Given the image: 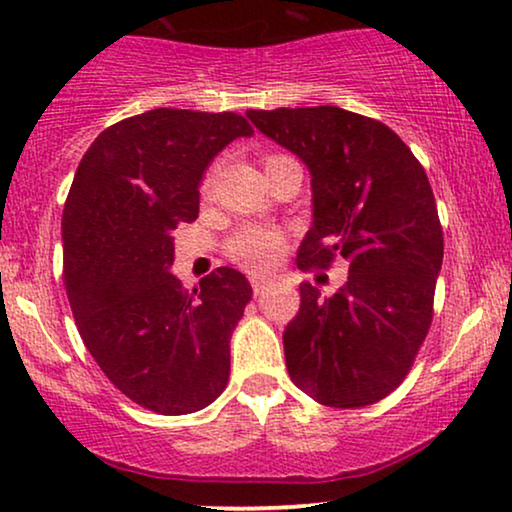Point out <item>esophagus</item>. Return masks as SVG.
I'll use <instances>...</instances> for the list:
<instances>
[{
    "label": "esophagus",
    "instance_id": "1",
    "mask_svg": "<svg viewBox=\"0 0 512 512\" xmlns=\"http://www.w3.org/2000/svg\"><path fill=\"white\" fill-rule=\"evenodd\" d=\"M266 285H269V280H264V278H253V292H255V297H259V294H264Z\"/></svg>",
    "mask_w": 512,
    "mask_h": 512
}]
</instances>
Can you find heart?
I'll list each match as a JSON object with an SVG mask.
<instances>
[{"mask_svg":"<svg viewBox=\"0 0 512 512\" xmlns=\"http://www.w3.org/2000/svg\"><path fill=\"white\" fill-rule=\"evenodd\" d=\"M276 157L278 155H273L269 160H276ZM283 250H285V239L278 229L257 227V225L241 229L239 234L232 236V241H229L227 246L229 257H232L234 262H239L241 266H246L250 271L271 269V266L283 257Z\"/></svg>","mask_w":512,"mask_h":512,"instance_id":"obj_1","label":"heart"}]
</instances>
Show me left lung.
I'll return each mask as SVG.
<instances>
[{
	"label": "left lung",
	"mask_w": 512,
	"mask_h": 512,
	"mask_svg": "<svg viewBox=\"0 0 512 512\" xmlns=\"http://www.w3.org/2000/svg\"><path fill=\"white\" fill-rule=\"evenodd\" d=\"M253 125L311 171L313 227L297 264H348L322 299L301 283L285 327L292 383L322 406L385 399L413 366L434 318L443 229L422 164L383 122L338 106L248 111Z\"/></svg>",
	"instance_id": "obj_1"
}]
</instances>
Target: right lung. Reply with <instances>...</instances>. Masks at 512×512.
Masks as SVG:
<instances>
[{
  "label": "right lung",
  "mask_w": 512,
  "mask_h": 512,
  "mask_svg": "<svg viewBox=\"0 0 512 512\" xmlns=\"http://www.w3.org/2000/svg\"><path fill=\"white\" fill-rule=\"evenodd\" d=\"M253 127L239 113L155 109L92 141L62 213L64 287L106 378L139 406L187 415L220 397L229 341L253 287L222 266L185 290L174 229L199 215L215 155Z\"/></svg>",
  "instance_id": "1"
}]
</instances>
